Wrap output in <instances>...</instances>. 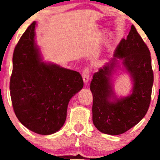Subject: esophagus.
Wrapping results in <instances>:
<instances>
[{
	"instance_id": "obj_1",
	"label": "esophagus",
	"mask_w": 160,
	"mask_h": 160,
	"mask_svg": "<svg viewBox=\"0 0 160 160\" xmlns=\"http://www.w3.org/2000/svg\"><path fill=\"white\" fill-rule=\"evenodd\" d=\"M89 73H90V71L88 68H86L83 70L82 74V80H83V82L85 83H87L89 82Z\"/></svg>"
}]
</instances>
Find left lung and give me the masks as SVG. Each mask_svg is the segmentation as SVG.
Listing matches in <instances>:
<instances>
[{"instance_id": "8db88e82", "label": "left lung", "mask_w": 160, "mask_h": 160, "mask_svg": "<svg viewBox=\"0 0 160 160\" xmlns=\"http://www.w3.org/2000/svg\"><path fill=\"white\" fill-rule=\"evenodd\" d=\"M120 60L133 81L132 93L117 98L112 77ZM153 73L148 47L132 25L126 39L116 48L113 58L95 73L90 83L92 121L101 132L117 135L126 132L144 118L151 99Z\"/></svg>"}]
</instances>
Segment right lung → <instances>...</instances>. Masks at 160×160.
I'll list each match as a JSON object with an SVG mask.
<instances>
[{
	"label": "right lung",
	"instance_id": "add662e5",
	"mask_svg": "<svg viewBox=\"0 0 160 160\" xmlns=\"http://www.w3.org/2000/svg\"><path fill=\"white\" fill-rule=\"evenodd\" d=\"M35 25H29L12 56L10 90L18 120L31 131L51 135L63 126L68 105L83 87L80 73L42 62L35 41Z\"/></svg>",
	"mask_w": 160,
	"mask_h": 160
}]
</instances>
